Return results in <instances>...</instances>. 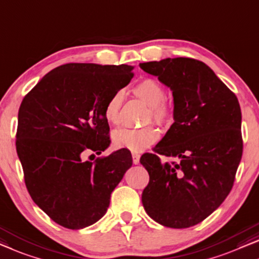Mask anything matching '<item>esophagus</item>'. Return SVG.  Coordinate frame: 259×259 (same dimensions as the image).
I'll use <instances>...</instances> for the list:
<instances>
[{"mask_svg":"<svg viewBox=\"0 0 259 259\" xmlns=\"http://www.w3.org/2000/svg\"><path fill=\"white\" fill-rule=\"evenodd\" d=\"M132 160L134 164H138L139 161H140V154L137 152H132Z\"/></svg>","mask_w":259,"mask_h":259,"instance_id":"34e87169","label":"esophagus"}]
</instances>
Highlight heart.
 <instances>
[{"mask_svg": "<svg viewBox=\"0 0 259 259\" xmlns=\"http://www.w3.org/2000/svg\"><path fill=\"white\" fill-rule=\"evenodd\" d=\"M133 95L140 98L149 106L146 121L153 120L160 126L173 121L174 108L166 100V91L156 79L145 78L133 86ZM123 102L122 92H115L110 97L104 108V115L112 125L120 121V110ZM160 133L153 125L142 128H121L115 131L113 142L118 148H125L132 152H140L154 145L159 140Z\"/></svg>", "mask_w": 259, "mask_h": 259, "instance_id": "1", "label": "heart"}]
</instances>
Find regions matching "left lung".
<instances>
[{"instance_id":"1","label":"left lung","mask_w":259,"mask_h":259,"mask_svg":"<svg viewBox=\"0 0 259 259\" xmlns=\"http://www.w3.org/2000/svg\"><path fill=\"white\" fill-rule=\"evenodd\" d=\"M140 67L173 91L175 120L154 153L140 157L149 174L142 204L164 227H193L215 211L234 186L243 153L238 99L197 59L167 58ZM160 155L176 161L163 164Z\"/></svg>"}]
</instances>
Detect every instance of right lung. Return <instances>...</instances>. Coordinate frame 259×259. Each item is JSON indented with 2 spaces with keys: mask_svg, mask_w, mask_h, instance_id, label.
<instances>
[{
  "mask_svg": "<svg viewBox=\"0 0 259 259\" xmlns=\"http://www.w3.org/2000/svg\"><path fill=\"white\" fill-rule=\"evenodd\" d=\"M133 66L69 63L50 71L22 100L16 151L33 202L59 226L83 229L102 219L132 166L126 149L110 145L104 108L133 78Z\"/></svg>",
  "mask_w": 259,
  "mask_h": 259,
  "instance_id": "add662e5",
  "label": "right lung"
}]
</instances>
